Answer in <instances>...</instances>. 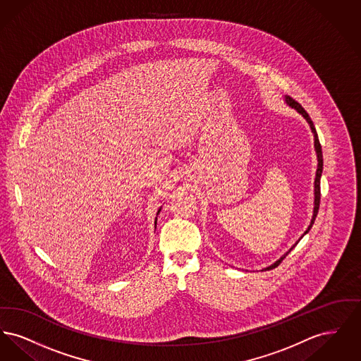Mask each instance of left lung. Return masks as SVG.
Returning <instances> with one entry per match:
<instances>
[{
    "label": "left lung",
    "instance_id": "8db88e82",
    "mask_svg": "<svg viewBox=\"0 0 361 361\" xmlns=\"http://www.w3.org/2000/svg\"><path fill=\"white\" fill-rule=\"evenodd\" d=\"M286 102L287 104L292 106V108H295L299 114H302L303 115V118L306 119V121H309L310 127H311V131H312V134H314V146H315V152H317V157H318V169H317V176H315V200H314V203H315V206H314V215H312V219H311V224H310L309 228L306 230V233L305 234H307L310 231V228L312 227V224H314V221H315V218H317V214H318V209H319V200H321V176H322V169H324V158H322V147H321V143H319V139H318V134H317V130H315V127H314V123L311 121V118L309 116V114L305 111V108L300 105V104L298 103V102H295L292 97L290 96H287L286 97ZM303 234V235H305ZM298 243V242H296ZM295 243V245H296ZM293 245V246H295ZM290 252H287L283 257L280 258L279 261H276L274 265H271V267H268L267 269L269 271V269H274L276 267H279L280 265V262L286 258V256L288 255Z\"/></svg>",
    "mask_w": 361,
    "mask_h": 361
}]
</instances>
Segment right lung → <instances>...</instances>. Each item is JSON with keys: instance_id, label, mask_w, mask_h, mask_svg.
Segmentation results:
<instances>
[{"instance_id": "obj_1", "label": "right lung", "mask_w": 361, "mask_h": 361, "mask_svg": "<svg viewBox=\"0 0 361 361\" xmlns=\"http://www.w3.org/2000/svg\"><path fill=\"white\" fill-rule=\"evenodd\" d=\"M159 211H161V209H159ZM159 211H158V212H159Z\"/></svg>"}]
</instances>
